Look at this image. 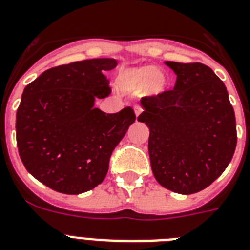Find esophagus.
<instances>
[{
	"mask_svg": "<svg viewBox=\"0 0 250 250\" xmlns=\"http://www.w3.org/2000/svg\"><path fill=\"white\" fill-rule=\"evenodd\" d=\"M142 110H144V109H142L140 105H136V106H135V113H136V115H137V117H138V115H140V114H141Z\"/></svg>",
	"mask_w": 250,
	"mask_h": 250,
	"instance_id": "esophagus-1",
	"label": "esophagus"
}]
</instances>
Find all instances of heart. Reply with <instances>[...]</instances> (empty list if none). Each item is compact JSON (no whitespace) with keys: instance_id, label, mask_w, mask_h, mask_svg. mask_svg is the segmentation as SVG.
I'll return each mask as SVG.
<instances>
[{"instance_id":"1","label":"heart","mask_w":250,"mask_h":250,"mask_svg":"<svg viewBox=\"0 0 250 250\" xmlns=\"http://www.w3.org/2000/svg\"><path fill=\"white\" fill-rule=\"evenodd\" d=\"M117 86L125 93H137L142 90L146 95H159L167 87V79L154 67L142 66L122 71Z\"/></svg>"}]
</instances>
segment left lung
I'll use <instances>...</instances> for the list:
<instances>
[{"label":"left lung","instance_id":"1","mask_svg":"<svg viewBox=\"0 0 250 250\" xmlns=\"http://www.w3.org/2000/svg\"><path fill=\"white\" fill-rule=\"evenodd\" d=\"M177 75L173 90L144 96L138 121L150 128L151 169L180 194L205 189L224 173L236 147V123L225 83L208 66L165 62Z\"/></svg>","mask_w":250,"mask_h":250}]
</instances>
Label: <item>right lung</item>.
<instances>
[{
	"mask_svg": "<svg viewBox=\"0 0 250 250\" xmlns=\"http://www.w3.org/2000/svg\"><path fill=\"white\" fill-rule=\"evenodd\" d=\"M117 61L96 58L44 71L24 89L16 112V142L26 170L64 194L95 188L115 146L135 122L131 106L114 114L94 108L110 94L103 71Z\"/></svg>",
	"mask_w": 250,
	"mask_h": 250,
	"instance_id": "obj_1",
	"label": "right lung"
}]
</instances>
